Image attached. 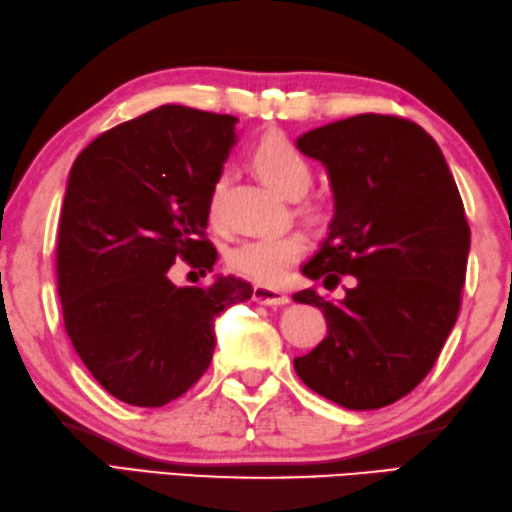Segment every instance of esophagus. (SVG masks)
Here are the masks:
<instances>
[{
  "label": "esophagus",
  "instance_id": "34e87169",
  "mask_svg": "<svg viewBox=\"0 0 512 512\" xmlns=\"http://www.w3.org/2000/svg\"><path fill=\"white\" fill-rule=\"evenodd\" d=\"M254 302H258V305H267V307H280V305H287L289 298L280 289L267 287V285H256L254 287Z\"/></svg>",
  "mask_w": 512,
  "mask_h": 512
}]
</instances>
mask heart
<instances>
[{
	"label": "heart",
	"instance_id": "b5f03b06",
	"mask_svg": "<svg viewBox=\"0 0 512 512\" xmlns=\"http://www.w3.org/2000/svg\"><path fill=\"white\" fill-rule=\"evenodd\" d=\"M254 168L260 179L274 187L287 198H298L309 190L314 172L307 156L302 154L285 134L271 132L260 139L254 150ZM225 192V181H216L210 194V218L212 223L221 221V201ZM305 252V238L300 234L280 236H254L238 243L227 254V265L234 274L254 280L263 285H278L280 278L291 263Z\"/></svg>",
	"mask_w": 512,
	"mask_h": 512
}]
</instances>
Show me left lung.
Wrapping results in <instances>:
<instances>
[{"instance_id":"left-lung-1","label":"left lung","mask_w":512,"mask_h":512,"mask_svg":"<svg viewBox=\"0 0 512 512\" xmlns=\"http://www.w3.org/2000/svg\"><path fill=\"white\" fill-rule=\"evenodd\" d=\"M296 148L325 165L333 218L302 274L342 300L294 294L327 318V338L294 360L298 378L351 411L398 402L431 371L451 333L471 229L440 145L413 121L358 114L309 130Z\"/></svg>"}]
</instances>
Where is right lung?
Masks as SVG:
<instances>
[{
	"mask_svg": "<svg viewBox=\"0 0 512 512\" xmlns=\"http://www.w3.org/2000/svg\"><path fill=\"white\" fill-rule=\"evenodd\" d=\"M236 117L161 106L103 132L68 176L57 243L68 338L103 389L163 406L207 371L214 320L252 298L234 276L176 287V258L212 271L210 194L236 143Z\"/></svg>",
	"mask_w": 512,
	"mask_h": 512,
	"instance_id": "add662e5",
	"label": "right lung"
}]
</instances>
